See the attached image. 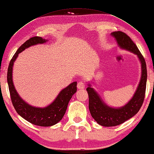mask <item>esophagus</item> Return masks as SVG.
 <instances>
[{"instance_id": "obj_1", "label": "esophagus", "mask_w": 154, "mask_h": 154, "mask_svg": "<svg viewBox=\"0 0 154 154\" xmlns=\"http://www.w3.org/2000/svg\"><path fill=\"white\" fill-rule=\"evenodd\" d=\"M85 85L84 84V82H79L77 85L78 89H83L85 88Z\"/></svg>"}]
</instances>
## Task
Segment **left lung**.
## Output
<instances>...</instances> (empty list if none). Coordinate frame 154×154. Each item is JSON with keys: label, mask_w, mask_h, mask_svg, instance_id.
Here are the masks:
<instances>
[{"label": "left lung", "mask_w": 154, "mask_h": 154, "mask_svg": "<svg viewBox=\"0 0 154 154\" xmlns=\"http://www.w3.org/2000/svg\"><path fill=\"white\" fill-rule=\"evenodd\" d=\"M110 35L115 37L121 48L137 55L141 64V78L134 96L128 104L118 108L110 107L106 104L94 88L89 84L88 85L89 87L87 88V91L89 95V108L91 115L98 124L105 127L122 124L139 111L144 102L147 78V66L144 57L130 37L122 31H115Z\"/></svg>", "instance_id": "8db88e82"}]
</instances>
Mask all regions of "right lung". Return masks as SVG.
<instances>
[{
  "label": "right lung",
  "instance_id": "right-lung-1",
  "mask_svg": "<svg viewBox=\"0 0 154 154\" xmlns=\"http://www.w3.org/2000/svg\"><path fill=\"white\" fill-rule=\"evenodd\" d=\"M48 40L41 37H33L28 39L20 46L12 57L7 70V83H8L10 96L15 110L17 114L32 124L39 126L48 127L57 124L63 117L66 112L68 103L77 91V82H74L63 89L56 99L50 105L44 108L34 107L27 104L20 97L15 89L12 80L13 65L19 53L31 46L44 44Z\"/></svg>",
  "mask_w": 154,
  "mask_h": 154
}]
</instances>
